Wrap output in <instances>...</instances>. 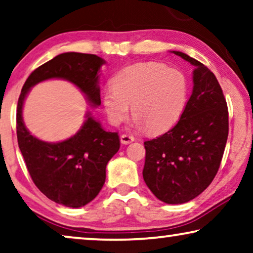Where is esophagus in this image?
<instances>
[{"label":"esophagus","instance_id":"34e87169","mask_svg":"<svg viewBox=\"0 0 253 253\" xmlns=\"http://www.w3.org/2000/svg\"><path fill=\"white\" fill-rule=\"evenodd\" d=\"M134 136H131V135H127V134H123L122 136H120V141H122L123 144H129V143L134 142Z\"/></svg>","mask_w":253,"mask_h":253}]
</instances>
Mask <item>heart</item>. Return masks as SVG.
<instances>
[{
	"instance_id": "obj_1",
	"label": "heart",
	"mask_w": 253,
	"mask_h": 253,
	"mask_svg": "<svg viewBox=\"0 0 253 253\" xmlns=\"http://www.w3.org/2000/svg\"><path fill=\"white\" fill-rule=\"evenodd\" d=\"M187 79L182 71L159 62H139L124 68L103 94L111 124L119 125L129 114L150 133L167 130L178 122L187 101Z\"/></svg>"
}]
</instances>
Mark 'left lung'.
<instances>
[{
    "label": "left lung",
    "mask_w": 253,
    "mask_h": 253,
    "mask_svg": "<svg viewBox=\"0 0 253 253\" xmlns=\"http://www.w3.org/2000/svg\"><path fill=\"white\" fill-rule=\"evenodd\" d=\"M193 70V90L178 123L167 133L144 142L143 178L168 205L197 198L216 176L228 136V110L219 83L201 62L179 51Z\"/></svg>",
    "instance_id": "left-lung-1"
}]
</instances>
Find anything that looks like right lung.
<instances>
[{"mask_svg": "<svg viewBox=\"0 0 253 253\" xmlns=\"http://www.w3.org/2000/svg\"><path fill=\"white\" fill-rule=\"evenodd\" d=\"M104 63L95 54L67 52L56 55L29 75L18 100V144L29 175L46 198L70 208L84 207L100 193L109 160L120 148L118 133L103 129L90 112H86L84 124L74 136L62 142H44L26 128L22 107L30 88L47 79L73 83L92 107H99V74Z\"/></svg>", "mask_w": 253, "mask_h": 253, "instance_id": "right-lung-1", "label": "right lung"}]
</instances>
